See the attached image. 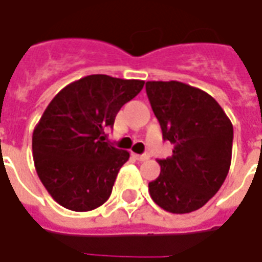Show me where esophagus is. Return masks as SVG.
I'll use <instances>...</instances> for the list:
<instances>
[{
	"label": "esophagus",
	"mask_w": 262,
	"mask_h": 262,
	"mask_svg": "<svg viewBox=\"0 0 262 262\" xmlns=\"http://www.w3.org/2000/svg\"><path fill=\"white\" fill-rule=\"evenodd\" d=\"M135 156V159L139 160V161H146V160L150 159V154L144 153V154H133Z\"/></svg>",
	"instance_id": "1"
}]
</instances>
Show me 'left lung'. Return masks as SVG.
Wrapping results in <instances>:
<instances>
[{
  "instance_id": "1",
  "label": "left lung",
  "mask_w": 262,
  "mask_h": 262,
  "mask_svg": "<svg viewBox=\"0 0 262 262\" xmlns=\"http://www.w3.org/2000/svg\"><path fill=\"white\" fill-rule=\"evenodd\" d=\"M146 92L172 156L148 182L154 202L171 213L202 208L225 182L231 163L233 125L209 94L180 81H147Z\"/></svg>"
}]
</instances>
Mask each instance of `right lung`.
Listing matches in <instances>:
<instances>
[{"instance_id": "obj_1", "label": "right lung", "mask_w": 262, "mask_h": 262, "mask_svg": "<svg viewBox=\"0 0 262 262\" xmlns=\"http://www.w3.org/2000/svg\"><path fill=\"white\" fill-rule=\"evenodd\" d=\"M143 85L140 80L86 75L48 105L32 136L33 161L45 188L63 208L88 212L108 201L129 153L105 142V130Z\"/></svg>"}]
</instances>
